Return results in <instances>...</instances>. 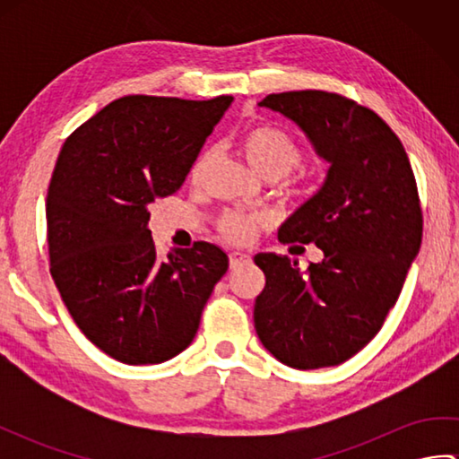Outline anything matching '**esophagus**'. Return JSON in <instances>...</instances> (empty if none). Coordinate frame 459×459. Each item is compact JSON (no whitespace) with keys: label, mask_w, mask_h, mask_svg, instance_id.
I'll return each mask as SVG.
<instances>
[{"label":"esophagus","mask_w":459,"mask_h":459,"mask_svg":"<svg viewBox=\"0 0 459 459\" xmlns=\"http://www.w3.org/2000/svg\"><path fill=\"white\" fill-rule=\"evenodd\" d=\"M229 260H230V268L235 270V268H238V266H245V264H248V262H250V256H248V255H245V252H230V255H229Z\"/></svg>","instance_id":"34e87169"}]
</instances>
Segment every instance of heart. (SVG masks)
Wrapping results in <instances>:
<instances>
[{
  "instance_id": "obj_1",
  "label": "heart",
  "mask_w": 459,
  "mask_h": 459,
  "mask_svg": "<svg viewBox=\"0 0 459 459\" xmlns=\"http://www.w3.org/2000/svg\"><path fill=\"white\" fill-rule=\"evenodd\" d=\"M238 153L248 163V168L262 179L276 181L294 171L301 161L298 142L284 130L274 126H252L240 134L237 142ZM212 161V152H203L191 168V179L199 181L204 169ZM262 219L256 214L227 212L219 221L221 235L230 242H247L258 230Z\"/></svg>"
}]
</instances>
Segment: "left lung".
I'll use <instances>...</instances> for the list:
<instances>
[{
    "mask_svg": "<svg viewBox=\"0 0 459 459\" xmlns=\"http://www.w3.org/2000/svg\"><path fill=\"white\" fill-rule=\"evenodd\" d=\"M258 106L294 122L329 169L278 230L280 242L316 245L324 260L301 272L288 256H255L266 276L255 301L256 333L291 368L341 365L383 327L420 250L411 161L386 122L345 96L294 91Z\"/></svg>",
    "mask_w": 459,
    "mask_h": 459,
    "instance_id": "obj_1",
    "label": "left lung"
}]
</instances>
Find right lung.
<instances>
[{
	"label": "right lung",
	"mask_w": 459,
	"mask_h": 459,
	"mask_svg": "<svg viewBox=\"0 0 459 459\" xmlns=\"http://www.w3.org/2000/svg\"><path fill=\"white\" fill-rule=\"evenodd\" d=\"M232 96H124L68 135L47 193L51 276L74 324L126 365L191 345L229 268L209 245L158 258L150 207L178 191Z\"/></svg>",
	"instance_id": "1"
}]
</instances>
